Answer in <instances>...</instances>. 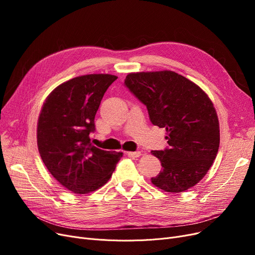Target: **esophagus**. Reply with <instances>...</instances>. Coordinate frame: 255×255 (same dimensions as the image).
Masks as SVG:
<instances>
[{"label":"esophagus","instance_id":"obj_1","mask_svg":"<svg viewBox=\"0 0 255 255\" xmlns=\"http://www.w3.org/2000/svg\"><path fill=\"white\" fill-rule=\"evenodd\" d=\"M127 155L130 157H139L141 155V153L139 151L137 152H127Z\"/></svg>","mask_w":255,"mask_h":255}]
</instances>
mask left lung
<instances>
[{
  "label": "left lung",
  "instance_id": "8db88e82",
  "mask_svg": "<svg viewBox=\"0 0 255 255\" xmlns=\"http://www.w3.org/2000/svg\"><path fill=\"white\" fill-rule=\"evenodd\" d=\"M125 85L146 106L152 124L166 130L169 148L151 152L162 165L152 184L171 193L190 189L207 175L219 149V121L212 100L196 84L170 70L132 72Z\"/></svg>",
  "mask_w": 255,
  "mask_h": 255
}]
</instances>
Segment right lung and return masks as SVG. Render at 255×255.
<instances>
[{"instance_id": "1", "label": "right lung", "mask_w": 255, "mask_h": 255, "mask_svg": "<svg viewBox=\"0 0 255 255\" xmlns=\"http://www.w3.org/2000/svg\"><path fill=\"white\" fill-rule=\"evenodd\" d=\"M118 78L112 74L74 77L52 90L37 123V145L51 176L75 194L99 189L111 179L122 152L92 145L96 113L106 90Z\"/></svg>"}]
</instances>
